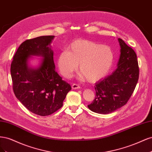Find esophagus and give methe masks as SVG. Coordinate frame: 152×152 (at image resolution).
<instances>
[{"instance_id": "34e87169", "label": "esophagus", "mask_w": 152, "mask_h": 152, "mask_svg": "<svg viewBox=\"0 0 152 152\" xmlns=\"http://www.w3.org/2000/svg\"><path fill=\"white\" fill-rule=\"evenodd\" d=\"M72 88L73 89H79V88H80V86L77 84H73L72 86Z\"/></svg>"}]
</instances>
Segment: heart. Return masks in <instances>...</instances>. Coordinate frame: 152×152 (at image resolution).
Instances as JSON below:
<instances>
[{
  "instance_id": "obj_1",
  "label": "heart",
  "mask_w": 152,
  "mask_h": 152,
  "mask_svg": "<svg viewBox=\"0 0 152 152\" xmlns=\"http://www.w3.org/2000/svg\"><path fill=\"white\" fill-rule=\"evenodd\" d=\"M114 53L112 48L87 39H77L67 50L59 53L57 66L61 74L70 79L79 65L81 77L96 82L107 76L113 66Z\"/></svg>"
}]
</instances>
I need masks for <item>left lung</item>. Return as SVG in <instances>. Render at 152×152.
<instances>
[{
    "label": "left lung",
    "instance_id": "1",
    "mask_svg": "<svg viewBox=\"0 0 152 152\" xmlns=\"http://www.w3.org/2000/svg\"><path fill=\"white\" fill-rule=\"evenodd\" d=\"M117 67L111 75L96 83L95 99L88 108L95 113L108 114L125 105L138 81L139 68L136 54L121 39Z\"/></svg>",
    "mask_w": 152,
    "mask_h": 152
}]
</instances>
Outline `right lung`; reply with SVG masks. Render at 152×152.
Returning <instances> with one entry per match:
<instances>
[{"mask_svg": "<svg viewBox=\"0 0 152 152\" xmlns=\"http://www.w3.org/2000/svg\"><path fill=\"white\" fill-rule=\"evenodd\" d=\"M54 35L26 40L18 48L11 65L13 91L16 97L29 111L47 116L61 108L70 85L55 71L51 43ZM32 56L42 58L31 66Z\"/></svg>", "mask_w": 152, "mask_h": 152, "instance_id": "1", "label": "right lung"}]
</instances>
